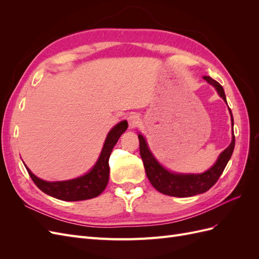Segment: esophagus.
Returning a JSON list of instances; mask_svg holds the SVG:
<instances>
[{
  "label": "esophagus",
  "instance_id": "1",
  "mask_svg": "<svg viewBox=\"0 0 259 259\" xmlns=\"http://www.w3.org/2000/svg\"><path fill=\"white\" fill-rule=\"evenodd\" d=\"M139 121H140V119H139V115L138 114H135V113L130 114V116L127 117V122H128V125H130V128L137 127L138 124H139Z\"/></svg>",
  "mask_w": 259,
  "mask_h": 259
}]
</instances>
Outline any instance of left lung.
Returning a JSON list of instances; mask_svg holds the SVG:
<instances>
[{
  "label": "left lung",
  "mask_w": 259,
  "mask_h": 259,
  "mask_svg": "<svg viewBox=\"0 0 259 259\" xmlns=\"http://www.w3.org/2000/svg\"><path fill=\"white\" fill-rule=\"evenodd\" d=\"M204 80H206L208 83L215 86V89L217 90L219 95H221V97L227 103L223 86L217 81L211 79L210 76H204ZM229 111L231 113L230 108H229ZM231 121H232V126H233L232 113H231ZM138 139H139L140 156H142L143 162H144L147 177L149 180H150L151 185L161 193L170 195V197H178V198L192 197V195L200 194L210 189V188L216 184L218 178L223 174L227 163H228V161L231 158L233 149H234V144H236V138H234V134H233L231 144L229 145V147L225 149V150L222 152V154L219 155L217 162L208 170H206L205 173L198 174V175H193V174L183 175V174L170 173V171L166 170L163 166H161L153 158L150 150L148 149L146 140L143 137V135L139 134Z\"/></svg>",
  "instance_id": "left-lung-1"
}]
</instances>
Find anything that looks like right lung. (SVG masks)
<instances>
[{
  "label": "right lung",
  "instance_id": "right-lung-1",
  "mask_svg": "<svg viewBox=\"0 0 259 259\" xmlns=\"http://www.w3.org/2000/svg\"><path fill=\"white\" fill-rule=\"evenodd\" d=\"M127 128V122L122 121L109 132L103 151L99 156L96 165L90 173L67 182L50 183L37 178L31 170L27 168L33 183L44 193L62 201H81L93 199L105 190L109 180V158L113 147L119 140L120 136Z\"/></svg>",
  "mask_w": 259,
  "mask_h": 259
}]
</instances>
